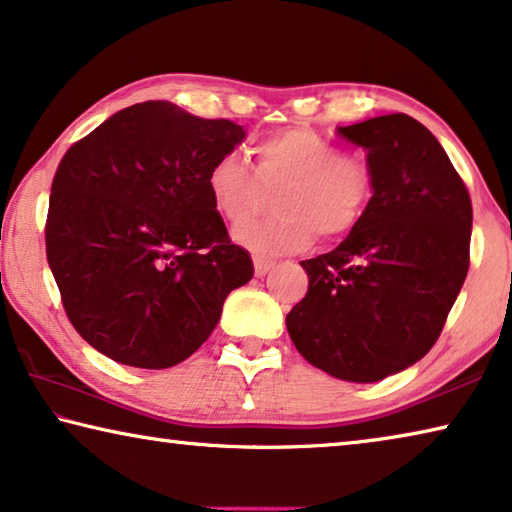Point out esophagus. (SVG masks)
Here are the masks:
<instances>
[{
	"mask_svg": "<svg viewBox=\"0 0 512 512\" xmlns=\"http://www.w3.org/2000/svg\"><path fill=\"white\" fill-rule=\"evenodd\" d=\"M253 264H255V275H257V278H262V275H266L273 269L275 262H273V259H266V257H255Z\"/></svg>",
	"mask_w": 512,
	"mask_h": 512,
	"instance_id": "1",
	"label": "esophagus"
}]
</instances>
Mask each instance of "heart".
<instances>
[{"label":"heart","mask_w":512,"mask_h":512,"mask_svg":"<svg viewBox=\"0 0 512 512\" xmlns=\"http://www.w3.org/2000/svg\"><path fill=\"white\" fill-rule=\"evenodd\" d=\"M209 200L227 223L238 225L263 204L266 190L281 189L269 222L244 224L234 241L257 255L307 248L321 232L344 237L367 214L373 168L360 152H339L312 127H287L255 145V168L237 152H225L207 168Z\"/></svg>","instance_id":"1"}]
</instances>
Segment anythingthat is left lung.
<instances>
[{
	"label": "left lung",
	"instance_id": "8db88e82",
	"mask_svg": "<svg viewBox=\"0 0 512 512\" xmlns=\"http://www.w3.org/2000/svg\"><path fill=\"white\" fill-rule=\"evenodd\" d=\"M367 150V214L326 255L287 314L298 353L330 376L376 383L431 351L469 269L472 200L440 141L405 113L337 129Z\"/></svg>",
	"mask_w": 512,
	"mask_h": 512
}]
</instances>
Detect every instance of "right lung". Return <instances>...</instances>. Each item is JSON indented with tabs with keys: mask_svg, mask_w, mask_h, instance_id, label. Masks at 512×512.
<instances>
[{
	"mask_svg": "<svg viewBox=\"0 0 512 512\" xmlns=\"http://www.w3.org/2000/svg\"><path fill=\"white\" fill-rule=\"evenodd\" d=\"M246 139L232 120L164 100L113 113L63 154L45 225L47 262L72 326L127 367L168 369L198 351L253 259L227 237L205 175Z\"/></svg>",
	"mask_w": 512,
	"mask_h": 512,
	"instance_id": "right-lung-1",
	"label": "right lung"
}]
</instances>
